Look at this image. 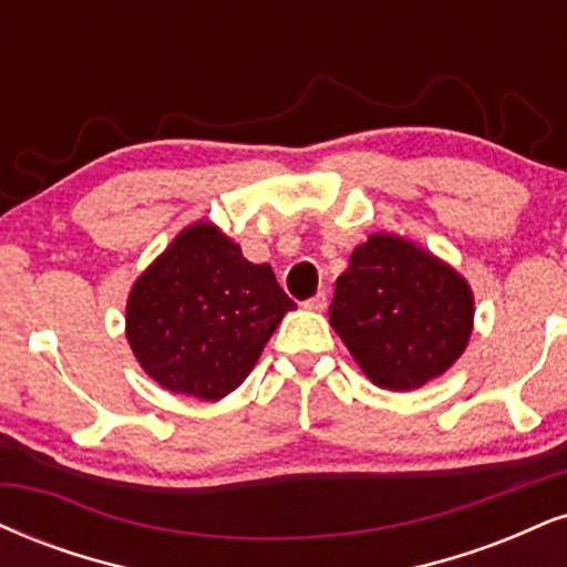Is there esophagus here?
I'll use <instances>...</instances> for the list:
<instances>
[{"mask_svg": "<svg viewBox=\"0 0 567 567\" xmlns=\"http://www.w3.org/2000/svg\"><path fill=\"white\" fill-rule=\"evenodd\" d=\"M303 306L311 311H324L327 309V292H317V296H311L309 301H303Z\"/></svg>", "mask_w": 567, "mask_h": 567, "instance_id": "obj_1", "label": "esophagus"}]
</instances>
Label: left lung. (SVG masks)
I'll list each match as a JSON object with an SVG mask.
<instances>
[{
	"instance_id": "1",
	"label": "left lung",
	"mask_w": 567,
	"mask_h": 567,
	"mask_svg": "<svg viewBox=\"0 0 567 567\" xmlns=\"http://www.w3.org/2000/svg\"><path fill=\"white\" fill-rule=\"evenodd\" d=\"M330 324L374 385L439 378L473 332V292L452 266L395 235H372L338 277Z\"/></svg>"
}]
</instances>
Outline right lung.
<instances>
[{"label":"right lung","mask_w":567,"mask_h":567,"mask_svg":"<svg viewBox=\"0 0 567 567\" xmlns=\"http://www.w3.org/2000/svg\"><path fill=\"white\" fill-rule=\"evenodd\" d=\"M290 309L269 264H250L240 245L200 221L136 279L126 338L155 383L216 401L248 378Z\"/></svg>","instance_id":"add662e5"}]
</instances>
